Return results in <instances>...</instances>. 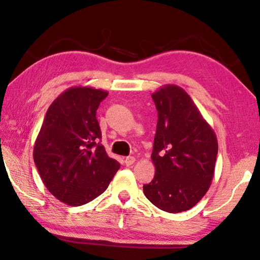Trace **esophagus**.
<instances>
[{
    "mask_svg": "<svg viewBox=\"0 0 260 260\" xmlns=\"http://www.w3.org/2000/svg\"><path fill=\"white\" fill-rule=\"evenodd\" d=\"M135 161H136V158H135L134 156H127V157H125V159H124V163H125L126 166H131L134 165Z\"/></svg>",
    "mask_w": 260,
    "mask_h": 260,
    "instance_id": "obj_1",
    "label": "esophagus"
}]
</instances>
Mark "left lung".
Returning a JSON list of instances; mask_svg holds the SVG:
<instances>
[{
	"mask_svg": "<svg viewBox=\"0 0 260 260\" xmlns=\"http://www.w3.org/2000/svg\"><path fill=\"white\" fill-rule=\"evenodd\" d=\"M151 98L158 115L151 154L156 172L144 195L165 212L188 211L211 187L218 140L182 87L165 85Z\"/></svg>",
	"mask_w": 260,
	"mask_h": 260,
	"instance_id": "8db88e82",
	"label": "left lung"
}]
</instances>
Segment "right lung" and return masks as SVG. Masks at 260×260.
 <instances>
[{"label": "right lung", "mask_w": 260, "mask_h": 260, "mask_svg": "<svg viewBox=\"0 0 260 260\" xmlns=\"http://www.w3.org/2000/svg\"><path fill=\"white\" fill-rule=\"evenodd\" d=\"M106 97L108 92L93 87H70L48 108L35 141L42 182L66 205H85L104 193L120 167L99 142L95 113Z\"/></svg>", "instance_id": "add662e5"}]
</instances>
